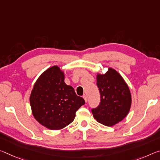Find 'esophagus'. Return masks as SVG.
<instances>
[{
    "instance_id": "1",
    "label": "esophagus",
    "mask_w": 160,
    "mask_h": 160,
    "mask_svg": "<svg viewBox=\"0 0 160 160\" xmlns=\"http://www.w3.org/2000/svg\"><path fill=\"white\" fill-rule=\"evenodd\" d=\"M83 98H84V100H85V101L86 102H88V97H87V95H83Z\"/></svg>"
}]
</instances>
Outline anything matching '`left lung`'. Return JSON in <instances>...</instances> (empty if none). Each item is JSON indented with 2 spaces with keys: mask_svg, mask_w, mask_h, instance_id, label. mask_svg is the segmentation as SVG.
I'll return each mask as SVG.
<instances>
[{
  "mask_svg": "<svg viewBox=\"0 0 160 160\" xmlns=\"http://www.w3.org/2000/svg\"><path fill=\"white\" fill-rule=\"evenodd\" d=\"M97 85L100 102L92 109L94 118L106 126H112L123 120L130 111L131 94L125 80L112 68L104 75H98Z\"/></svg>",
  "mask_w": 160,
  "mask_h": 160,
  "instance_id": "8db88e82",
  "label": "left lung"
}]
</instances>
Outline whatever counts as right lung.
<instances>
[{
    "label": "right lung",
    "mask_w": 160,
    "mask_h": 160,
    "mask_svg": "<svg viewBox=\"0 0 160 160\" xmlns=\"http://www.w3.org/2000/svg\"><path fill=\"white\" fill-rule=\"evenodd\" d=\"M34 118L50 130H60L74 120L75 112L85 103L75 90L64 82L58 66L48 68L35 83L30 97Z\"/></svg>",
    "instance_id": "right-lung-1"
}]
</instances>
